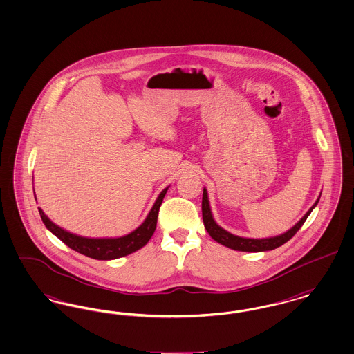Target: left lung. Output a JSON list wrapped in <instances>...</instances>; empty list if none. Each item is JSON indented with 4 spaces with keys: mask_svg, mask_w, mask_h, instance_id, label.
<instances>
[{
    "mask_svg": "<svg viewBox=\"0 0 354 354\" xmlns=\"http://www.w3.org/2000/svg\"><path fill=\"white\" fill-rule=\"evenodd\" d=\"M319 198L316 200V203L310 208V211L303 216V218L297 223V225L291 227L288 232L283 233L281 236H277V237L255 240V239H243V237L234 236V234L229 233L225 229H223V227H218L216 224V221L213 220L212 212H211L208 194H207V189L204 188V191H203V200H201L203 221H204V227H205L207 232L209 233V236L212 237L213 240L217 241L218 243H221V245H224L227 248H230L233 250H239V252H252V253L266 252V250H272V249H277V248L282 246L283 243H286L287 241L291 240L297 234V230L304 224V221L310 216L312 209L319 203Z\"/></svg>",
    "mask_w": 354,
    "mask_h": 354,
    "instance_id": "8db88e82",
    "label": "left lung"
}]
</instances>
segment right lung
<instances>
[{"label": "right lung", "instance_id": "add662e5", "mask_svg": "<svg viewBox=\"0 0 354 354\" xmlns=\"http://www.w3.org/2000/svg\"><path fill=\"white\" fill-rule=\"evenodd\" d=\"M167 189H169V187L165 188L159 194L156 204L153 205L151 211L147 214L146 220L142 223L141 227H137L134 232L129 233L127 236L118 237V239H85V237L72 234L70 232L55 225L43 213L41 208H38V209H39V214L42 217L43 224L46 225V227L50 232H53L59 240L63 241L67 246H70L72 250H75L80 254L86 255L89 258H93V259L108 261V259H115V258L131 254V253L140 250L149 242L156 232L158 212H159L160 204L163 201Z\"/></svg>", "mask_w": 354, "mask_h": 354}]
</instances>
